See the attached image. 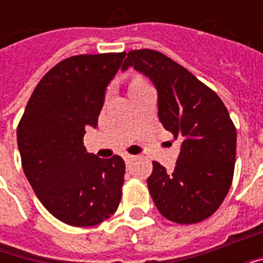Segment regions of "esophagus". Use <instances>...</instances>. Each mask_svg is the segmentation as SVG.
Segmentation results:
<instances>
[{
	"label": "esophagus",
	"mask_w": 263,
	"mask_h": 263,
	"mask_svg": "<svg viewBox=\"0 0 263 263\" xmlns=\"http://www.w3.org/2000/svg\"><path fill=\"white\" fill-rule=\"evenodd\" d=\"M122 158H124V160H125L126 165H129L132 160H134V156H132V155H124Z\"/></svg>",
	"instance_id": "esophagus-1"
}]
</instances>
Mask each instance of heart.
Segmentation results:
<instances>
[{"label":"heart","instance_id":"heart-1","mask_svg":"<svg viewBox=\"0 0 263 263\" xmlns=\"http://www.w3.org/2000/svg\"><path fill=\"white\" fill-rule=\"evenodd\" d=\"M139 83H142V81H139V80H135V81H132V84H139Z\"/></svg>","mask_w":263,"mask_h":263}]
</instances>
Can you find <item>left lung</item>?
<instances>
[{
	"instance_id": "1",
	"label": "left lung",
	"mask_w": 263,
	"mask_h": 263,
	"mask_svg": "<svg viewBox=\"0 0 263 263\" xmlns=\"http://www.w3.org/2000/svg\"><path fill=\"white\" fill-rule=\"evenodd\" d=\"M134 67L158 91V117L180 139L173 172L154 162L149 193L159 213L177 224L205 220L231 187L237 131L228 109L211 88L160 52L131 50L122 71Z\"/></svg>"
}]
</instances>
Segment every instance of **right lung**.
<instances>
[{"label": "right lung", "mask_w": 263, "mask_h": 263, "mask_svg": "<svg viewBox=\"0 0 263 263\" xmlns=\"http://www.w3.org/2000/svg\"><path fill=\"white\" fill-rule=\"evenodd\" d=\"M122 53L79 54L50 69L32 92L16 129L22 167L49 213L69 226L92 227L114 214L125 163L88 154L83 137L97 128L107 87Z\"/></svg>", "instance_id": "right-lung-1"}]
</instances>
